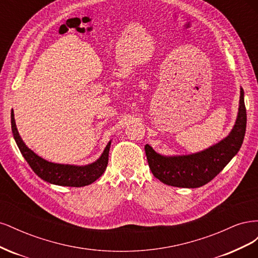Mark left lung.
Returning <instances> with one entry per match:
<instances>
[{
  "instance_id": "left-lung-1",
  "label": "left lung",
  "mask_w": 258,
  "mask_h": 258,
  "mask_svg": "<svg viewBox=\"0 0 258 258\" xmlns=\"http://www.w3.org/2000/svg\"><path fill=\"white\" fill-rule=\"evenodd\" d=\"M246 129L244 92L241 88L239 113L235 127L227 138L197 154L166 157L146 144L148 166L159 181L170 186L196 188L209 183L232 159L243 143Z\"/></svg>"
}]
</instances>
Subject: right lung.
I'll return each instance as SVG.
<instances>
[{"label": "right lung", "mask_w": 258, "mask_h": 258, "mask_svg": "<svg viewBox=\"0 0 258 258\" xmlns=\"http://www.w3.org/2000/svg\"><path fill=\"white\" fill-rule=\"evenodd\" d=\"M11 121L14 139L16 141L22 156L29 163L31 169L34 171V173L46 182L60 186L82 187L95 182L96 179H98L103 174L107 167L108 152H110L111 142L106 145L101 157L97 161L90 163V165H60V163H53L43 159L25 144V142L22 141V139L19 136L13 111L11 114Z\"/></svg>", "instance_id": "add662e5"}]
</instances>
